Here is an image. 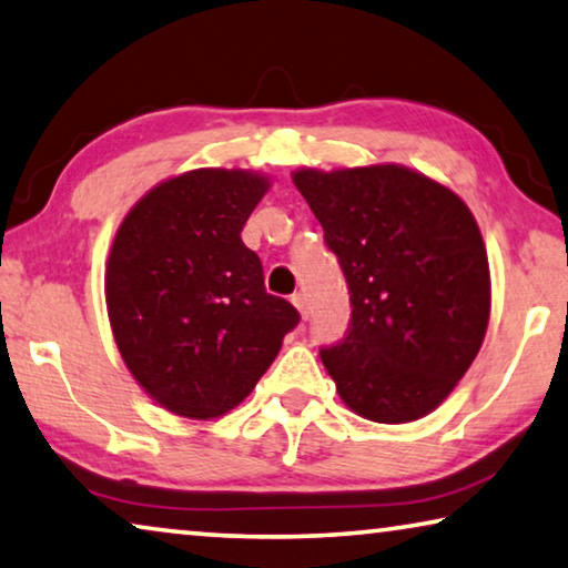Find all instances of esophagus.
<instances>
[{
	"mask_svg": "<svg viewBox=\"0 0 568 568\" xmlns=\"http://www.w3.org/2000/svg\"><path fill=\"white\" fill-rule=\"evenodd\" d=\"M291 303L295 305V308H298L301 318H308V301H305L303 293H293V295H291Z\"/></svg>",
	"mask_w": 568,
	"mask_h": 568,
	"instance_id": "1",
	"label": "esophagus"
}]
</instances>
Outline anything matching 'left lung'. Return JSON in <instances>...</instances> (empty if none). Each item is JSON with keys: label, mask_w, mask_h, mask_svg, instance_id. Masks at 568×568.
Returning a JSON list of instances; mask_svg holds the SVG:
<instances>
[{"label": "left lung", "mask_w": 568, "mask_h": 568, "mask_svg": "<svg viewBox=\"0 0 568 568\" xmlns=\"http://www.w3.org/2000/svg\"><path fill=\"white\" fill-rule=\"evenodd\" d=\"M293 182L348 283L346 336L321 348L338 397L382 425L425 417L488 331L490 267L473 212L453 189L399 164L298 169Z\"/></svg>", "instance_id": "obj_1"}]
</instances>
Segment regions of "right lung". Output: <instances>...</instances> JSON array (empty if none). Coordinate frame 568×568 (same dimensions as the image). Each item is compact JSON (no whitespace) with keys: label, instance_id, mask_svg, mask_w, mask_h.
Returning <instances> with one entry per match:
<instances>
[{"label":"right lung","instance_id":"add662e5","mask_svg":"<svg viewBox=\"0 0 568 568\" xmlns=\"http://www.w3.org/2000/svg\"><path fill=\"white\" fill-rule=\"evenodd\" d=\"M267 189L257 171H184L143 194L113 237L115 346L141 389L179 417L235 409L301 321L265 291L263 263L240 237Z\"/></svg>","mask_w":568,"mask_h":568}]
</instances>
